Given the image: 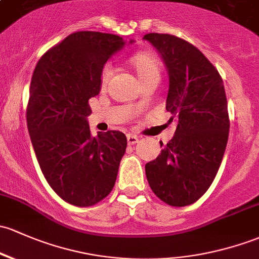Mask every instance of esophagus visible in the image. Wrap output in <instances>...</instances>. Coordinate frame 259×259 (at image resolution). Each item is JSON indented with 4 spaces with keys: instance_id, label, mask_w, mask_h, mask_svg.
Instances as JSON below:
<instances>
[{
    "instance_id": "obj_1",
    "label": "esophagus",
    "mask_w": 259,
    "mask_h": 259,
    "mask_svg": "<svg viewBox=\"0 0 259 259\" xmlns=\"http://www.w3.org/2000/svg\"><path fill=\"white\" fill-rule=\"evenodd\" d=\"M138 142V137L135 135H128L127 136V143H128V146H133V144H136Z\"/></svg>"
}]
</instances>
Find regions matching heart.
<instances>
[{"instance_id": "heart-1", "label": "heart", "mask_w": 259, "mask_h": 259, "mask_svg": "<svg viewBox=\"0 0 259 259\" xmlns=\"http://www.w3.org/2000/svg\"><path fill=\"white\" fill-rule=\"evenodd\" d=\"M130 63L137 71L138 76H140L141 81L144 80L152 79V77H160V70H162V65H160L159 59L155 57L153 53L149 52H140L133 54L130 58ZM111 74H112V68L110 64L102 68L101 70V84L105 86L110 80Z\"/></svg>"}]
</instances>
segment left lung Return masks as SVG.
I'll return each mask as SVG.
<instances>
[{"instance_id": "obj_1", "label": "left lung", "mask_w": 259, "mask_h": 259, "mask_svg": "<svg viewBox=\"0 0 259 259\" xmlns=\"http://www.w3.org/2000/svg\"><path fill=\"white\" fill-rule=\"evenodd\" d=\"M169 73L166 111L177 130L162 152L146 164L153 193L171 206L194 204L212 184L222 162L230 119L218 69L196 47L170 34L149 33Z\"/></svg>"}]
</instances>
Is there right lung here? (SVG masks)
Listing matches in <instances>:
<instances>
[{
    "instance_id": "1",
    "label": "right lung",
    "mask_w": 259,
    "mask_h": 259,
    "mask_svg": "<svg viewBox=\"0 0 259 259\" xmlns=\"http://www.w3.org/2000/svg\"><path fill=\"white\" fill-rule=\"evenodd\" d=\"M124 46L115 34L73 33L49 49L33 73L27 126L35 157L51 188L75 206H93L111 193L126 152L124 133L93 137L88 122L102 68Z\"/></svg>"
}]
</instances>
